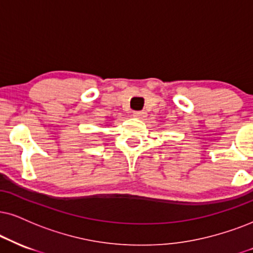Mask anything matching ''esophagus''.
Segmentation results:
<instances>
[{
	"label": "esophagus",
	"instance_id": "esophagus-1",
	"mask_svg": "<svg viewBox=\"0 0 253 253\" xmlns=\"http://www.w3.org/2000/svg\"><path fill=\"white\" fill-rule=\"evenodd\" d=\"M133 116L136 118H143L145 116V112L144 111H133Z\"/></svg>",
	"mask_w": 253,
	"mask_h": 253
}]
</instances>
